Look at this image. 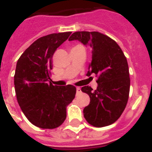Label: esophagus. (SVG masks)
<instances>
[{
    "label": "esophagus",
    "mask_w": 152,
    "mask_h": 152,
    "mask_svg": "<svg viewBox=\"0 0 152 152\" xmlns=\"http://www.w3.org/2000/svg\"><path fill=\"white\" fill-rule=\"evenodd\" d=\"M76 93H77V95L80 94H81V89H80V88H76Z\"/></svg>",
    "instance_id": "34e87169"
}]
</instances>
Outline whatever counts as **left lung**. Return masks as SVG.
<instances>
[{"label": "left lung", "instance_id": "8db88e82", "mask_svg": "<svg viewBox=\"0 0 152 152\" xmlns=\"http://www.w3.org/2000/svg\"><path fill=\"white\" fill-rule=\"evenodd\" d=\"M68 40L88 44L92 50L87 76L95 74L98 86L95 91L89 86L81 88L91 99L83 111L84 118L99 128L113 124L124 111L129 94V72L124 53L116 41L99 32H75Z\"/></svg>", "mask_w": 152, "mask_h": 152}]
</instances>
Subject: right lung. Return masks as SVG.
Masks as SVG:
<instances>
[{
	"instance_id": "add662e5",
	"label": "right lung",
	"mask_w": 152,
	"mask_h": 152,
	"mask_svg": "<svg viewBox=\"0 0 152 152\" xmlns=\"http://www.w3.org/2000/svg\"><path fill=\"white\" fill-rule=\"evenodd\" d=\"M72 32L52 33L31 44L18 59L14 75L17 100L28 120L41 129H56L66 119L67 106L76 88L58 87L50 81L52 58Z\"/></svg>"
}]
</instances>
